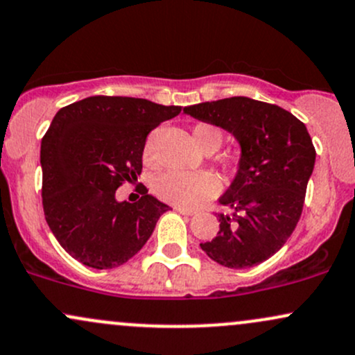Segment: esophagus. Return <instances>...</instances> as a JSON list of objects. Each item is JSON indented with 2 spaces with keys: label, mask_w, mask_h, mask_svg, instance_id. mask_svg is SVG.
I'll return each mask as SVG.
<instances>
[{
  "label": "esophagus",
  "mask_w": 355,
  "mask_h": 355,
  "mask_svg": "<svg viewBox=\"0 0 355 355\" xmlns=\"http://www.w3.org/2000/svg\"><path fill=\"white\" fill-rule=\"evenodd\" d=\"M178 211V213H181V214H186V216H193V214H196V211L194 209H189V208H181V206H176V208H174Z\"/></svg>",
  "instance_id": "1"
}]
</instances>
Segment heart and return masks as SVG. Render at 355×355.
<instances>
[{
    "instance_id": "heart-1",
    "label": "heart",
    "mask_w": 355,
    "mask_h": 355,
    "mask_svg": "<svg viewBox=\"0 0 355 355\" xmlns=\"http://www.w3.org/2000/svg\"><path fill=\"white\" fill-rule=\"evenodd\" d=\"M223 130L213 124H196L193 127V141L202 153L213 154L223 146ZM241 164L240 154L228 156L221 161V171L226 174L236 173ZM154 193L162 201L178 206H196L199 202L208 201L218 193V181L209 173H178L167 171L159 174L153 182Z\"/></svg>"
}]
</instances>
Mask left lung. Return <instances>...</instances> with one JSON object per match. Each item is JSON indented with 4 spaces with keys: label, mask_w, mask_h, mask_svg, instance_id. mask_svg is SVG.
<instances>
[{
    "label": "left lung",
    "mask_w": 355,
    "mask_h": 355,
    "mask_svg": "<svg viewBox=\"0 0 355 355\" xmlns=\"http://www.w3.org/2000/svg\"><path fill=\"white\" fill-rule=\"evenodd\" d=\"M199 121L230 130L241 144V164L220 198V231L201 248L228 268H250L273 257L302 216L315 147L305 124L282 107L248 97L184 107Z\"/></svg>",
    "instance_id": "left-lung-1"
}]
</instances>
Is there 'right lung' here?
Instances as JSON below:
<instances>
[{"label": "right lung", "mask_w": 355, "mask_h": 355, "mask_svg": "<svg viewBox=\"0 0 355 355\" xmlns=\"http://www.w3.org/2000/svg\"><path fill=\"white\" fill-rule=\"evenodd\" d=\"M179 114L181 107L146 98L94 95L55 115L40 150L42 205L51 233L75 260L115 268L149 240L169 206L146 188L135 202L115 201V191L141 174L150 130Z\"/></svg>", "instance_id": "obj_1"}]
</instances>
